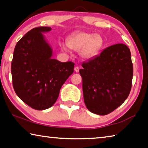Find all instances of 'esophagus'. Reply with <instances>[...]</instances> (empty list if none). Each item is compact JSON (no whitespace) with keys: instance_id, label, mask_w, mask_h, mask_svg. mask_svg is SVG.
Masks as SVG:
<instances>
[{"instance_id":"esophagus-1","label":"esophagus","mask_w":148,"mask_h":148,"mask_svg":"<svg viewBox=\"0 0 148 148\" xmlns=\"http://www.w3.org/2000/svg\"><path fill=\"white\" fill-rule=\"evenodd\" d=\"M74 71H75V72H79V68L77 66H75V68H74Z\"/></svg>"}]
</instances>
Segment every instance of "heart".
<instances>
[{"label": "heart", "mask_w": 148, "mask_h": 148, "mask_svg": "<svg viewBox=\"0 0 148 148\" xmlns=\"http://www.w3.org/2000/svg\"><path fill=\"white\" fill-rule=\"evenodd\" d=\"M66 44H61L63 51H68L69 47L74 51H79L80 56L83 59H89L99 53L104 46V39L99 34L77 32L69 37Z\"/></svg>", "instance_id": "1"}]
</instances>
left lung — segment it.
Masks as SVG:
<instances>
[{
  "instance_id": "obj_1",
  "label": "left lung",
  "mask_w": 148,
  "mask_h": 148,
  "mask_svg": "<svg viewBox=\"0 0 148 148\" xmlns=\"http://www.w3.org/2000/svg\"><path fill=\"white\" fill-rule=\"evenodd\" d=\"M82 66L79 74L84 102L92 113L108 114L127 99L132 87L133 65L126 45L108 47Z\"/></svg>"
}]
</instances>
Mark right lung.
I'll return each instance as SVG.
<instances>
[{
	"instance_id": "add662e5",
	"label": "right lung",
	"mask_w": 148,
	"mask_h": 148,
	"mask_svg": "<svg viewBox=\"0 0 148 148\" xmlns=\"http://www.w3.org/2000/svg\"><path fill=\"white\" fill-rule=\"evenodd\" d=\"M51 30L49 27H38L29 31L17 42L12 61L15 92L37 110L53 106L62 86L74 72V62L51 59V49L42 34Z\"/></svg>"
}]
</instances>
